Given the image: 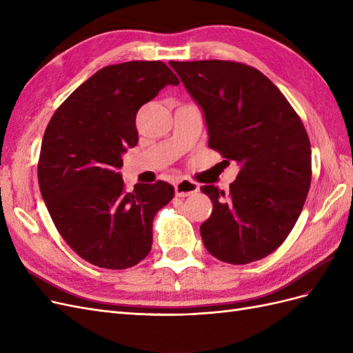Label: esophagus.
I'll use <instances>...</instances> for the list:
<instances>
[{"mask_svg":"<svg viewBox=\"0 0 353 353\" xmlns=\"http://www.w3.org/2000/svg\"><path fill=\"white\" fill-rule=\"evenodd\" d=\"M199 190H200L199 184L193 183V181H190V179H181L175 184L176 197H187L191 194H196Z\"/></svg>","mask_w":353,"mask_h":353,"instance_id":"1","label":"esophagus"}]
</instances>
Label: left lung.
Here are the masks:
<instances>
[{"label": "left lung", "instance_id": "left-lung-1", "mask_svg": "<svg viewBox=\"0 0 353 353\" xmlns=\"http://www.w3.org/2000/svg\"><path fill=\"white\" fill-rule=\"evenodd\" d=\"M200 105L209 147L241 165L230 193L200 190L213 210L200 225L216 259L244 265L279 249L311 187V143L301 117L262 72L237 61H169Z\"/></svg>", "mask_w": 353, "mask_h": 353}]
</instances>
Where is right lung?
Listing matches in <instances>:
<instances>
[{
	"mask_svg": "<svg viewBox=\"0 0 353 353\" xmlns=\"http://www.w3.org/2000/svg\"><path fill=\"white\" fill-rule=\"evenodd\" d=\"M179 79L163 61L105 66L74 90L44 132L38 181L57 231L82 259L125 270L152 250L153 218L174 197L157 181L126 193L122 154L138 143L137 112Z\"/></svg>",
	"mask_w": 353,
	"mask_h": 353,
	"instance_id": "add662e5",
	"label": "right lung"
}]
</instances>
